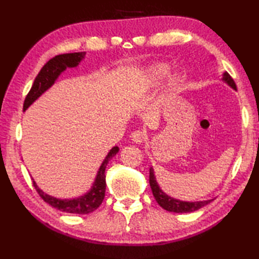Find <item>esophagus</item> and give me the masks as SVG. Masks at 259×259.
<instances>
[{
    "instance_id": "1",
    "label": "esophagus",
    "mask_w": 259,
    "mask_h": 259,
    "mask_svg": "<svg viewBox=\"0 0 259 259\" xmlns=\"http://www.w3.org/2000/svg\"><path fill=\"white\" fill-rule=\"evenodd\" d=\"M145 138H146V135L144 131L141 130H136L131 134V140L136 142V144H141V142H144Z\"/></svg>"
}]
</instances>
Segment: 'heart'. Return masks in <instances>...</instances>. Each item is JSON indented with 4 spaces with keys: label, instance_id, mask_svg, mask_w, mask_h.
Returning a JSON list of instances; mask_svg holds the SVG:
<instances>
[{
    "label": "heart",
    "instance_id": "b5f03b06",
    "mask_svg": "<svg viewBox=\"0 0 259 259\" xmlns=\"http://www.w3.org/2000/svg\"><path fill=\"white\" fill-rule=\"evenodd\" d=\"M169 65L164 63H157L146 70V72L140 79V84L142 87L151 88L156 87L163 79V76L168 73ZM181 84V75L179 73H172L168 75L163 83V96L166 98L172 97L178 91Z\"/></svg>",
    "mask_w": 259,
    "mask_h": 259
}]
</instances>
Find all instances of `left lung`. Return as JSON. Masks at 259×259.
<instances>
[{
	"instance_id": "left-lung-1",
	"label": "left lung",
	"mask_w": 259,
	"mask_h": 259,
	"mask_svg": "<svg viewBox=\"0 0 259 259\" xmlns=\"http://www.w3.org/2000/svg\"><path fill=\"white\" fill-rule=\"evenodd\" d=\"M222 80L224 82H226V83L230 88H233L234 90H237L234 80L227 72H224ZM149 184L151 187L153 197L156 198V200L159 203V206L162 207L163 209H166V210H168V211H171V212L196 211V210H198V209H200L203 206L208 205L209 202L213 200V199H209V200H202V201H183V200L176 199V198H174V197L168 196L166 192H163L160 187H159L157 180H156L155 171H153L152 167H150V170H149Z\"/></svg>"
}]
</instances>
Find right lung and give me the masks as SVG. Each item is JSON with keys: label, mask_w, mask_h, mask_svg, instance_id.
<instances>
[{"label": "right lung", "mask_w": 259, "mask_h": 259, "mask_svg": "<svg viewBox=\"0 0 259 259\" xmlns=\"http://www.w3.org/2000/svg\"><path fill=\"white\" fill-rule=\"evenodd\" d=\"M85 52H74V53H65L60 54L52 58L51 60L43 65V68L40 70V72L36 75V78L33 82L32 88L30 89L29 93L24 100L23 110L29 108L31 104L34 102L36 99L42 96L48 89L54 84V82L59 78L63 71L68 68H75L78 67L79 63L84 59ZM119 151L118 147H113L111 150L108 152L107 157L104 158L100 168H99L96 179L93 181L90 190L84 194L83 196H80L78 198H72V199H60L53 196L46 194L45 191L38 188L36 183L33 180V186L35 187V190L37 194L40 195L43 200L48 202L49 205L57 208L58 210H61L63 212H70V213H76V214H87L92 211L101 205L106 194V168L108 162L117 155Z\"/></svg>", "instance_id": "obj_1"}]
</instances>
